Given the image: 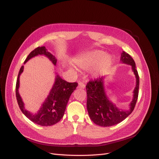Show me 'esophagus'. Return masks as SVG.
<instances>
[{
    "instance_id": "obj_1",
    "label": "esophagus",
    "mask_w": 159,
    "mask_h": 159,
    "mask_svg": "<svg viewBox=\"0 0 159 159\" xmlns=\"http://www.w3.org/2000/svg\"><path fill=\"white\" fill-rule=\"evenodd\" d=\"M79 89H84L85 88V84L83 82H79Z\"/></svg>"
}]
</instances>
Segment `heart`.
<instances>
[{"instance_id":"heart-1","label":"heart","mask_w":159,"mask_h":159,"mask_svg":"<svg viewBox=\"0 0 159 159\" xmlns=\"http://www.w3.org/2000/svg\"><path fill=\"white\" fill-rule=\"evenodd\" d=\"M76 64L84 69H90L96 66L95 75H99L107 70L112 64V58L100 50L84 53L75 60Z\"/></svg>"}]
</instances>
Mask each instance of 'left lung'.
Segmentation results:
<instances>
[{"label": "left lung", "instance_id": "1", "mask_svg": "<svg viewBox=\"0 0 159 159\" xmlns=\"http://www.w3.org/2000/svg\"><path fill=\"white\" fill-rule=\"evenodd\" d=\"M120 61L122 63L131 65L137 80L133 91V101L130 104V108L128 111L119 109L108 99L105 91L103 77L90 80L86 86L87 93V107L89 115L93 122L101 126H113L124 120L132 113L137 101L139 76L136 69L134 61L125 51L121 53Z\"/></svg>", "mask_w": 159, "mask_h": 159}]
</instances>
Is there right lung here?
Returning a JSON list of instances; mask_svg holds the SVG:
<instances>
[{"label":"right lung","mask_w":159,"mask_h":159,"mask_svg":"<svg viewBox=\"0 0 159 159\" xmlns=\"http://www.w3.org/2000/svg\"><path fill=\"white\" fill-rule=\"evenodd\" d=\"M37 55H44L56 65L57 60L54 56L47 51L45 47H39L33 50L26 58L24 64L31 58ZM24 66L19 70L16 84V97L18 105L22 113L34 123L40 126H51L59 122L65 114L68 101L71 94L78 86L77 83H68L62 79L59 75H57L53 87L45 101L43 103L40 110L36 114H33L25 108L24 102L19 93L20 75L23 72Z\"/></svg>","instance_id":"1"}]
</instances>
